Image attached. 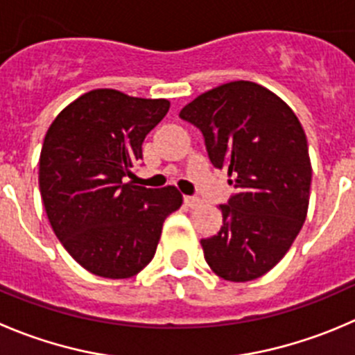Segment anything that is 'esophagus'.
Here are the masks:
<instances>
[{
	"label": "esophagus",
	"instance_id": "esophagus-1",
	"mask_svg": "<svg viewBox=\"0 0 355 355\" xmlns=\"http://www.w3.org/2000/svg\"><path fill=\"white\" fill-rule=\"evenodd\" d=\"M184 204L188 205V207H198V205L202 204V200L200 198H197V197H184Z\"/></svg>",
	"mask_w": 355,
	"mask_h": 355
}]
</instances>
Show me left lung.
<instances>
[{"label": "left lung", "mask_w": 355, "mask_h": 355, "mask_svg": "<svg viewBox=\"0 0 355 355\" xmlns=\"http://www.w3.org/2000/svg\"><path fill=\"white\" fill-rule=\"evenodd\" d=\"M180 116L197 125L209 158L228 168L235 195L219 205L223 226L202 239L212 272L248 282L281 261L309 211L312 164L295 111L254 82L223 83L195 97Z\"/></svg>", "instance_id": "1"}]
</instances>
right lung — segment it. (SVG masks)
I'll list each match as a JSON object with an SVG mask.
<instances>
[{
    "mask_svg": "<svg viewBox=\"0 0 355 355\" xmlns=\"http://www.w3.org/2000/svg\"><path fill=\"white\" fill-rule=\"evenodd\" d=\"M167 99L96 89L67 104L40 153V191L53 234L74 261L106 279H129L153 259L165 218L181 207L175 187L125 183Z\"/></svg>",
    "mask_w": 355,
    "mask_h": 355,
    "instance_id": "1",
    "label": "right lung"
}]
</instances>
